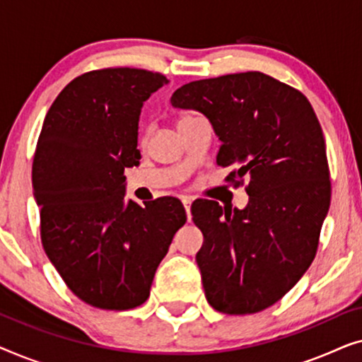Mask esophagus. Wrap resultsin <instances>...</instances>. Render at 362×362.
Segmentation results:
<instances>
[{
  "label": "esophagus",
  "mask_w": 362,
  "mask_h": 362,
  "mask_svg": "<svg viewBox=\"0 0 362 362\" xmlns=\"http://www.w3.org/2000/svg\"><path fill=\"white\" fill-rule=\"evenodd\" d=\"M182 206H185L187 221H189L191 219V197H182Z\"/></svg>",
  "instance_id": "esophagus-1"
}]
</instances>
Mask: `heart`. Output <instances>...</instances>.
<instances>
[{
	"instance_id": "obj_1",
	"label": "heart",
	"mask_w": 362,
	"mask_h": 362,
	"mask_svg": "<svg viewBox=\"0 0 362 362\" xmlns=\"http://www.w3.org/2000/svg\"><path fill=\"white\" fill-rule=\"evenodd\" d=\"M191 115H182V117H180V120H177V123L180 122H182V120H186V118H189Z\"/></svg>"
}]
</instances>
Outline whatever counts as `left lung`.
I'll return each instance as SVG.
<instances>
[{
  "label": "left lung",
  "instance_id": "left-lung-1",
  "mask_svg": "<svg viewBox=\"0 0 362 362\" xmlns=\"http://www.w3.org/2000/svg\"><path fill=\"white\" fill-rule=\"evenodd\" d=\"M173 107L209 118L222 141L217 165L244 185V209L191 207L204 235L196 262L206 298L226 315L269 308L313 262L331 185L320 122L303 93L262 72L229 74L177 88Z\"/></svg>",
  "mask_w": 362,
  "mask_h": 362
}]
</instances>
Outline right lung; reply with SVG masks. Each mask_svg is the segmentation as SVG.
<instances>
[{
  "instance_id": "add662e5",
  "label": "right lung",
  "mask_w": 362,
  "mask_h": 362,
  "mask_svg": "<svg viewBox=\"0 0 362 362\" xmlns=\"http://www.w3.org/2000/svg\"><path fill=\"white\" fill-rule=\"evenodd\" d=\"M168 78L110 67L69 82L44 118L33 163L49 260L76 296L102 310L145 303L155 272L186 222L176 197L125 199V168L140 165L143 102Z\"/></svg>"
}]
</instances>
